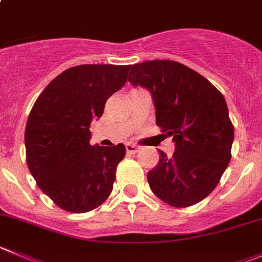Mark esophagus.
I'll return each mask as SVG.
<instances>
[{
    "mask_svg": "<svg viewBox=\"0 0 262 262\" xmlns=\"http://www.w3.org/2000/svg\"><path fill=\"white\" fill-rule=\"evenodd\" d=\"M125 148H126V154L129 155H136L137 152L139 151V147H137L136 144H132V143L126 144Z\"/></svg>",
    "mask_w": 262,
    "mask_h": 262,
    "instance_id": "1",
    "label": "esophagus"
}]
</instances>
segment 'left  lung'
I'll use <instances>...</instances> for the list:
<instances>
[{
	"label": "left lung",
	"mask_w": 262,
	"mask_h": 262,
	"mask_svg": "<svg viewBox=\"0 0 262 262\" xmlns=\"http://www.w3.org/2000/svg\"><path fill=\"white\" fill-rule=\"evenodd\" d=\"M129 69V82L151 92L156 125L175 142L174 155L159 151V164L147 174L152 192L170 206L199 204L219 184L232 159L234 128L224 96L177 61H146Z\"/></svg>",
	"instance_id": "8db88e82"
}]
</instances>
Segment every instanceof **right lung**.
<instances>
[{
  "label": "right lung",
  "mask_w": 262,
  "mask_h": 262,
  "mask_svg": "<svg viewBox=\"0 0 262 262\" xmlns=\"http://www.w3.org/2000/svg\"><path fill=\"white\" fill-rule=\"evenodd\" d=\"M130 65H79L55 78L25 128L29 171L60 209L83 214L107 200L125 147L91 146L90 125L126 82Z\"/></svg>",
  "instance_id": "right-lung-1"
}]
</instances>
